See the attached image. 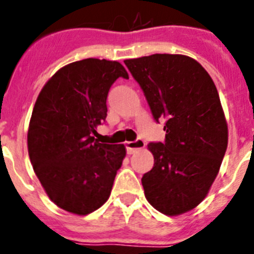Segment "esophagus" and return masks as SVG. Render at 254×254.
I'll return each mask as SVG.
<instances>
[{"label": "esophagus", "instance_id": "obj_1", "mask_svg": "<svg viewBox=\"0 0 254 254\" xmlns=\"http://www.w3.org/2000/svg\"><path fill=\"white\" fill-rule=\"evenodd\" d=\"M125 147H127V152L129 155L134 153L136 150H140V148L145 147V141L141 139H137L135 141H127L125 142Z\"/></svg>", "mask_w": 254, "mask_h": 254}]
</instances>
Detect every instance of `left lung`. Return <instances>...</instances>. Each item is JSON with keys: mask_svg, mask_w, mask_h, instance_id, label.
Listing matches in <instances>:
<instances>
[{"mask_svg": "<svg viewBox=\"0 0 254 254\" xmlns=\"http://www.w3.org/2000/svg\"><path fill=\"white\" fill-rule=\"evenodd\" d=\"M153 119H166L165 142H150L155 163L141 183L156 210L176 216L204 200L227 148V123L214 81L186 55L153 54L124 61Z\"/></svg>", "mask_w": 254, "mask_h": 254, "instance_id": "left-lung-1", "label": "left lung"}]
</instances>
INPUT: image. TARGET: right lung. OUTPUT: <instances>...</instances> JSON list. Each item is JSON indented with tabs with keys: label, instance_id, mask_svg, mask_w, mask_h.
<instances>
[{
	"label": "right lung",
	"instance_id": "right-lung-1",
	"mask_svg": "<svg viewBox=\"0 0 254 254\" xmlns=\"http://www.w3.org/2000/svg\"><path fill=\"white\" fill-rule=\"evenodd\" d=\"M119 77L129 75L118 61L84 59L60 68L35 102L28 129L30 162L50 200L72 214L87 215L108 200L127 155L122 143L93 137Z\"/></svg>",
	"mask_w": 254,
	"mask_h": 254
}]
</instances>
